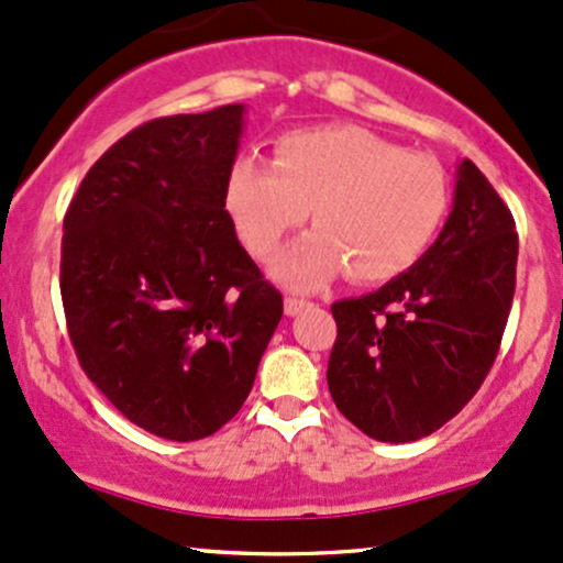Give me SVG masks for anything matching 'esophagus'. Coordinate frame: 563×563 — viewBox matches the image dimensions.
<instances>
[{
	"label": "esophagus",
	"mask_w": 563,
	"mask_h": 563,
	"mask_svg": "<svg viewBox=\"0 0 563 563\" xmlns=\"http://www.w3.org/2000/svg\"><path fill=\"white\" fill-rule=\"evenodd\" d=\"M307 307H309V301L296 299V296H286V314L288 317H296L301 309H307Z\"/></svg>",
	"instance_id": "obj_1"
}]
</instances>
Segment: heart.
I'll use <instances>...</instances> for the list:
<instances>
[{"mask_svg": "<svg viewBox=\"0 0 563 563\" xmlns=\"http://www.w3.org/2000/svg\"><path fill=\"white\" fill-rule=\"evenodd\" d=\"M449 207L451 186L435 159L356 125L290 131L275 141L273 165L241 154L225 178L235 233L260 260L311 209L317 230L275 264L294 288H317L343 269L356 286L396 280L428 254Z\"/></svg>", "mask_w": 563, "mask_h": 563, "instance_id": "1", "label": "heart"}]
</instances>
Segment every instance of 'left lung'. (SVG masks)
<instances>
[{
  "instance_id": "left-lung-1",
  "label": "left lung",
  "mask_w": 563,
  "mask_h": 563,
  "mask_svg": "<svg viewBox=\"0 0 563 563\" xmlns=\"http://www.w3.org/2000/svg\"><path fill=\"white\" fill-rule=\"evenodd\" d=\"M453 209L409 273L333 303L328 388L343 417L383 443H409L470 404L496 362L514 286V217L472 159Z\"/></svg>"
}]
</instances>
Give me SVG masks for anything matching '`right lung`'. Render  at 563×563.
I'll return each mask as SVG.
<instances>
[{
  "instance_id": "obj_1",
  "label": "right lung",
  "mask_w": 563,
  "mask_h": 563,
  "mask_svg": "<svg viewBox=\"0 0 563 563\" xmlns=\"http://www.w3.org/2000/svg\"><path fill=\"white\" fill-rule=\"evenodd\" d=\"M243 104L139 125L86 173L63 222L59 290L80 367L152 435L230 422L283 317V296L225 209Z\"/></svg>"
}]
</instances>
